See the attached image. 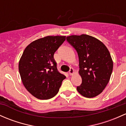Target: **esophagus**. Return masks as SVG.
<instances>
[{
  "label": "esophagus",
  "instance_id": "1",
  "mask_svg": "<svg viewBox=\"0 0 126 126\" xmlns=\"http://www.w3.org/2000/svg\"><path fill=\"white\" fill-rule=\"evenodd\" d=\"M74 69H73V68H70V70H69V74L70 75H72L74 74Z\"/></svg>",
  "mask_w": 126,
  "mask_h": 126
}]
</instances>
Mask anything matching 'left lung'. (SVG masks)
I'll return each instance as SVG.
<instances>
[{
  "label": "left lung",
  "mask_w": 126,
  "mask_h": 126,
  "mask_svg": "<svg viewBox=\"0 0 126 126\" xmlns=\"http://www.w3.org/2000/svg\"><path fill=\"white\" fill-rule=\"evenodd\" d=\"M66 39L78 53L82 83L77 90L85 97L97 96L106 87L112 72L108 49L101 41L87 34L71 35Z\"/></svg>",
  "instance_id": "left-lung-1"
}]
</instances>
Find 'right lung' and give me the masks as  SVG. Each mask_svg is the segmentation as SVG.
Returning <instances> with one entry per match:
<instances>
[{"mask_svg": "<svg viewBox=\"0 0 126 126\" xmlns=\"http://www.w3.org/2000/svg\"><path fill=\"white\" fill-rule=\"evenodd\" d=\"M65 40V36H48L25 48L19 61V72L25 88L37 99L54 97L66 78L58 71L54 59V52Z\"/></svg>", "mask_w": 126, "mask_h": 126, "instance_id": "add662e5", "label": "right lung"}]
</instances>
